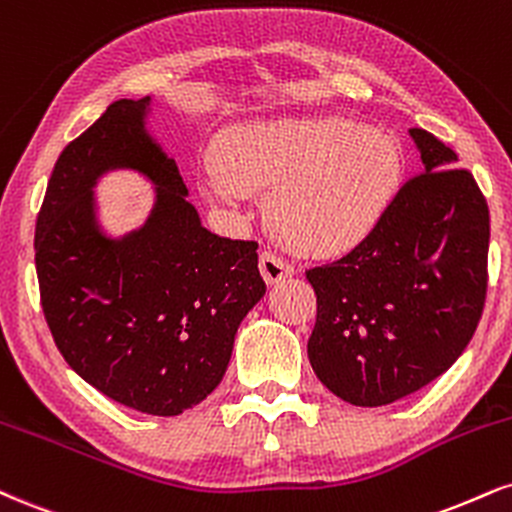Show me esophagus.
I'll return each mask as SVG.
<instances>
[{"instance_id":"1","label":"esophagus","mask_w":512,"mask_h":512,"mask_svg":"<svg viewBox=\"0 0 512 512\" xmlns=\"http://www.w3.org/2000/svg\"><path fill=\"white\" fill-rule=\"evenodd\" d=\"M293 272H295L293 264H288L283 257L276 255V252L264 250L260 255V274H262V279L269 283V286L288 279V276H293Z\"/></svg>"}]
</instances>
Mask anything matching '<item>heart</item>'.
Returning <instances> with one entry per match:
<instances>
[{"label":"heart","mask_w":512,"mask_h":512,"mask_svg":"<svg viewBox=\"0 0 512 512\" xmlns=\"http://www.w3.org/2000/svg\"><path fill=\"white\" fill-rule=\"evenodd\" d=\"M398 176L400 155L389 135L324 116L229 128L200 186L209 200L229 205L272 190L267 219L288 248L338 255L377 226Z\"/></svg>","instance_id":"obj_1"}]
</instances>
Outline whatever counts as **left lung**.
Returning <instances> with one entry per match:
<instances>
[{"mask_svg":"<svg viewBox=\"0 0 512 512\" xmlns=\"http://www.w3.org/2000/svg\"><path fill=\"white\" fill-rule=\"evenodd\" d=\"M424 171L341 260L307 269L317 322L307 355L350 405L377 408L420 391L463 355L486 300L489 207L455 152L410 128Z\"/></svg>","mask_w":512,"mask_h":512,"instance_id":"left-lung-1","label":"left lung"}]
</instances>
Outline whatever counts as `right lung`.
<instances>
[{
  "label": "right lung",
  "mask_w": 512,
  "mask_h": 512,
  "mask_svg": "<svg viewBox=\"0 0 512 512\" xmlns=\"http://www.w3.org/2000/svg\"><path fill=\"white\" fill-rule=\"evenodd\" d=\"M150 97L119 100L64 147L35 224L40 303L78 377L147 415L202 403L229 367L243 317L262 298L255 240L209 233L178 166L145 131ZM135 168L158 188L143 230L107 239L91 186Z\"/></svg>",
  "instance_id": "right-lung-1"
}]
</instances>
